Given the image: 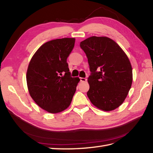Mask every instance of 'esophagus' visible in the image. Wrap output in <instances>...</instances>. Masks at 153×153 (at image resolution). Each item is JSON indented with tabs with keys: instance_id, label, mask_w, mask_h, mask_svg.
I'll list each match as a JSON object with an SVG mask.
<instances>
[{
	"instance_id": "34e87169",
	"label": "esophagus",
	"mask_w": 153,
	"mask_h": 153,
	"mask_svg": "<svg viewBox=\"0 0 153 153\" xmlns=\"http://www.w3.org/2000/svg\"><path fill=\"white\" fill-rule=\"evenodd\" d=\"M87 80V79L86 78H83V77H80V81L82 82H86Z\"/></svg>"
}]
</instances>
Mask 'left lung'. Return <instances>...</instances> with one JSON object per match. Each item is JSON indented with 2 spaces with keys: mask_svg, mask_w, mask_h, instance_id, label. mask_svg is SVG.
Wrapping results in <instances>:
<instances>
[{
  "mask_svg": "<svg viewBox=\"0 0 153 153\" xmlns=\"http://www.w3.org/2000/svg\"><path fill=\"white\" fill-rule=\"evenodd\" d=\"M91 74L87 95L93 105L112 111L122 105L130 89L132 68L129 58L116 42L107 37L93 36L80 43Z\"/></svg>",
  "mask_w": 153,
  "mask_h": 153,
  "instance_id": "1",
  "label": "left lung"
}]
</instances>
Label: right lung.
Masks as SVG:
<instances>
[{"label":"right lung","instance_id":"add662e5","mask_svg":"<svg viewBox=\"0 0 153 153\" xmlns=\"http://www.w3.org/2000/svg\"><path fill=\"white\" fill-rule=\"evenodd\" d=\"M75 38L57 39L38 48L29 63L26 80L31 98L47 112L56 114L70 105L79 77H71L67 58Z\"/></svg>","mask_w":153,"mask_h":153}]
</instances>
